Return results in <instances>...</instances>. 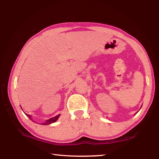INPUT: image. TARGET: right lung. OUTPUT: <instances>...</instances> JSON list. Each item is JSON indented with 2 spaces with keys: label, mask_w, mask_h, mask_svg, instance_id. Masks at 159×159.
Instances as JSON below:
<instances>
[{
  "label": "right lung",
  "mask_w": 159,
  "mask_h": 159,
  "mask_svg": "<svg viewBox=\"0 0 159 159\" xmlns=\"http://www.w3.org/2000/svg\"><path fill=\"white\" fill-rule=\"evenodd\" d=\"M27 116L30 118V119H31V116H30L29 115H27ZM59 117V115H58V116H57L54 117L50 118V119H49L48 120H47V121H46V123H43V124L47 125V124H51V123L55 122V121H57V120L58 119V117Z\"/></svg>",
  "instance_id": "1"
}]
</instances>
